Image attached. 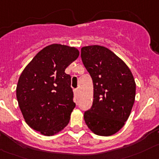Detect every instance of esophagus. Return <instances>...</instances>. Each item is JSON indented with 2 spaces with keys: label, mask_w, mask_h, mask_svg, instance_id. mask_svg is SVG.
Wrapping results in <instances>:
<instances>
[{
  "label": "esophagus",
  "mask_w": 159,
  "mask_h": 159,
  "mask_svg": "<svg viewBox=\"0 0 159 159\" xmlns=\"http://www.w3.org/2000/svg\"><path fill=\"white\" fill-rule=\"evenodd\" d=\"M74 94H75V96H78V94H79V90L78 89L74 90Z\"/></svg>",
  "instance_id": "esophagus-1"
}]
</instances>
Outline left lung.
<instances>
[{
	"mask_svg": "<svg viewBox=\"0 0 159 159\" xmlns=\"http://www.w3.org/2000/svg\"><path fill=\"white\" fill-rule=\"evenodd\" d=\"M81 58L94 86V99L84 113L86 125L98 136L118 132L128 120L136 97V83L126 64L101 46H84Z\"/></svg>",
	"mask_w": 159,
	"mask_h": 159,
	"instance_id": "left-lung-1",
	"label": "left lung"
}]
</instances>
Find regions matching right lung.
Here are the masks:
<instances>
[{"label": "right lung", "instance_id": "1", "mask_svg": "<svg viewBox=\"0 0 159 159\" xmlns=\"http://www.w3.org/2000/svg\"><path fill=\"white\" fill-rule=\"evenodd\" d=\"M80 52L61 44L46 46L23 69L16 87L19 106L26 123L44 136L66 127L75 108L71 76L65 68Z\"/></svg>", "mask_w": 159, "mask_h": 159}]
</instances>
